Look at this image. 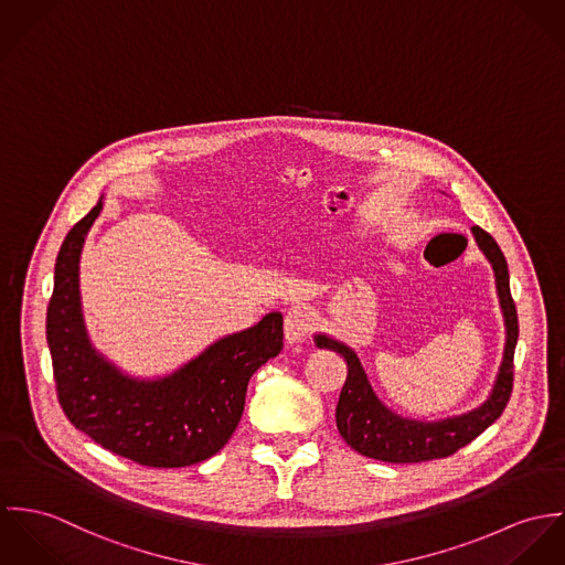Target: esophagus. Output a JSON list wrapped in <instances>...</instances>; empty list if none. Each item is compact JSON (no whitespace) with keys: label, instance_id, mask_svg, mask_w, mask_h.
Masks as SVG:
<instances>
[{"label":"esophagus","instance_id":"esophagus-1","mask_svg":"<svg viewBox=\"0 0 565 565\" xmlns=\"http://www.w3.org/2000/svg\"><path fill=\"white\" fill-rule=\"evenodd\" d=\"M316 327V318L306 308H290L284 318V333L288 342H303L310 338Z\"/></svg>","mask_w":565,"mask_h":565}]
</instances>
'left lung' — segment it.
<instances>
[{"instance_id": "1", "label": "left lung", "mask_w": 565, "mask_h": 565, "mask_svg": "<svg viewBox=\"0 0 565 565\" xmlns=\"http://www.w3.org/2000/svg\"><path fill=\"white\" fill-rule=\"evenodd\" d=\"M472 234L494 266L497 290L501 297V308L504 313V324H507L501 373L492 390V396L479 409L457 418H446L439 423H418V420L401 418L379 403L358 355L349 347L327 335H316L318 349L335 351L347 362V381L338 398L335 423L344 441L364 457L387 461V463H420V461L448 457L459 448H463L466 444H470L472 439L479 438L501 416L509 403V396L513 390V351L518 342V312L509 290L507 259L497 241L486 230L475 225Z\"/></svg>"}]
</instances>
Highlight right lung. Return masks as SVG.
Here are the masks:
<instances>
[{
	"mask_svg": "<svg viewBox=\"0 0 565 565\" xmlns=\"http://www.w3.org/2000/svg\"><path fill=\"white\" fill-rule=\"evenodd\" d=\"M102 201L73 225L56 257L47 308V344L56 394L71 425L106 450L149 468H184L216 455L236 431L253 373L284 349V318L214 342L175 375L136 381L90 347L82 312L77 264Z\"/></svg>",
	"mask_w": 565,
	"mask_h": 565,
	"instance_id": "right-lung-1",
	"label": "right lung"
}]
</instances>
